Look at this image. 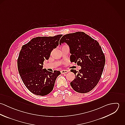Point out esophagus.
<instances>
[{
	"label": "esophagus",
	"instance_id": "1",
	"mask_svg": "<svg viewBox=\"0 0 125 125\" xmlns=\"http://www.w3.org/2000/svg\"><path fill=\"white\" fill-rule=\"evenodd\" d=\"M69 71H68V70H62V71H61V73L62 74H64V73H67Z\"/></svg>",
	"mask_w": 125,
	"mask_h": 125
}]
</instances>
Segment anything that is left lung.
<instances>
[{
  "label": "left lung",
  "instance_id": "1",
  "mask_svg": "<svg viewBox=\"0 0 125 125\" xmlns=\"http://www.w3.org/2000/svg\"><path fill=\"white\" fill-rule=\"evenodd\" d=\"M63 43L70 47V61L81 67L78 71L71 70L75 75L70 82L72 88L79 93L89 92L96 86L104 71L105 58L101 46L83 32L64 35L60 44Z\"/></svg>",
  "mask_w": 125,
  "mask_h": 125
}]
</instances>
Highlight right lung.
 <instances>
[{"label":"right lung","instance_id":"obj_1","mask_svg":"<svg viewBox=\"0 0 125 125\" xmlns=\"http://www.w3.org/2000/svg\"><path fill=\"white\" fill-rule=\"evenodd\" d=\"M62 36L36 37L21 47L17 60L18 71L25 87L35 95L45 96L51 92L61 74L60 71L52 73L42 68Z\"/></svg>","mask_w":125,"mask_h":125}]
</instances>
